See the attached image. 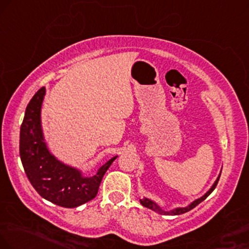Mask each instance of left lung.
<instances>
[{
	"label": "left lung",
	"mask_w": 249,
	"mask_h": 249,
	"mask_svg": "<svg viewBox=\"0 0 249 249\" xmlns=\"http://www.w3.org/2000/svg\"><path fill=\"white\" fill-rule=\"evenodd\" d=\"M219 178H220V173H219L218 178H217V179H216V181H214V182H213V185L211 186V188H210L209 190H208V192L205 193V194H204L203 196H201V197H199V198L195 199V201H193L192 203L187 205V207H182V208H176V209H172V210H170V211H166V210L161 209V208L159 207V205H158L157 203H156V202H153L152 199H150V198H146V197H144V198H142V199H140V202H141V204L143 205V207H145V208H149V209H151V210H153V211H156V213H160V214H172V216H176V214H181V213H187V211L192 210L193 208H195L196 205L201 203L202 201H204V199L207 198L208 196H209V195L211 194V193H213V190L214 188H216L217 183H218V180H219Z\"/></svg>",
	"instance_id": "8db88e82"
}]
</instances>
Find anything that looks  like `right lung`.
Returning <instances> with one entry per match:
<instances>
[{"mask_svg":"<svg viewBox=\"0 0 249 249\" xmlns=\"http://www.w3.org/2000/svg\"><path fill=\"white\" fill-rule=\"evenodd\" d=\"M46 89L30 100L20 125L19 156L24 171L41 197L63 208H76L96 197L104 174L118 156L110 158L97 173L84 177L82 171L60 161L46 145L41 127V106Z\"/></svg>","mask_w":249,"mask_h":249,"instance_id":"right-lung-1","label":"right lung"}]
</instances>
